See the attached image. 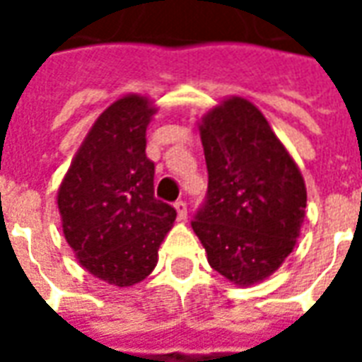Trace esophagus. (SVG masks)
Returning a JSON list of instances; mask_svg holds the SVG:
<instances>
[{
	"mask_svg": "<svg viewBox=\"0 0 362 362\" xmlns=\"http://www.w3.org/2000/svg\"><path fill=\"white\" fill-rule=\"evenodd\" d=\"M174 209L178 213V219L186 221V217H188V207H186L184 202H176V204H174Z\"/></svg>",
	"mask_w": 362,
	"mask_h": 362,
	"instance_id": "1",
	"label": "esophagus"
}]
</instances>
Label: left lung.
<instances>
[{"label":"left lung","instance_id":"obj_1","mask_svg":"<svg viewBox=\"0 0 362 362\" xmlns=\"http://www.w3.org/2000/svg\"><path fill=\"white\" fill-rule=\"evenodd\" d=\"M199 135L207 199L192 228L209 266L238 287L267 279L293 252L306 209L298 166L266 116L243 96L205 114Z\"/></svg>","mask_w":362,"mask_h":362}]
</instances>
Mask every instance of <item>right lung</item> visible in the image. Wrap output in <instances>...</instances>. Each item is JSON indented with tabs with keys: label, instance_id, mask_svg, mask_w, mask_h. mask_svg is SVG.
I'll use <instances>...</instances> for the list:
<instances>
[{
	"label": "right lung",
	"instance_id": "obj_1",
	"mask_svg": "<svg viewBox=\"0 0 362 362\" xmlns=\"http://www.w3.org/2000/svg\"><path fill=\"white\" fill-rule=\"evenodd\" d=\"M147 96L126 95L96 118L58 189L62 228L90 275L132 287L158 262L176 209L155 197V165L145 155L155 116Z\"/></svg>",
	"mask_w": 362,
	"mask_h": 362
}]
</instances>
